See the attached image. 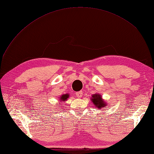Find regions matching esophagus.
Listing matches in <instances>:
<instances>
[{"label": "esophagus", "instance_id": "1", "mask_svg": "<svg viewBox=\"0 0 154 154\" xmlns=\"http://www.w3.org/2000/svg\"><path fill=\"white\" fill-rule=\"evenodd\" d=\"M76 96H77L78 97H79V98H80V97H82V96H83V92H82V91L78 92L76 93Z\"/></svg>", "mask_w": 154, "mask_h": 154}]
</instances>
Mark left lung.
<instances>
[{
    "mask_svg": "<svg viewBox=\"0 0 154 154\" xmlns=\"http://www.w3.org/2000/svg\"><path fill=\"white\" fill-rule=\"evenodd\" d=\"M91 100L92 101V103L96 106V108L97 109L101 110L105 109V107L108 108V103L102 98V96L100 94L96 93V94H92L91 97Z\"/></svg>",
    "mask_w": 154,
    "mask_h": 154,
    "instance_id": "left-lung-1",
    "label": "left lung"
}]
</instances>
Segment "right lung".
<instances>
[{"mask_svg":"<svg viewBox=\"0 0 154 154\" xmlns=\"http://www.w3.org/2000/svg\"><path fill=\"white\" fill-rule=\"evenodd\" d=\"M69 97V94H68V93H67V94H63L62 95H61V96H60L59 97V101L60 102H62V101H66V100H67V99Z\"/></svg>","mask_w":154,"mask_h":154,"instance_id":"obj_1","label":"right lung"}]
</instances>
